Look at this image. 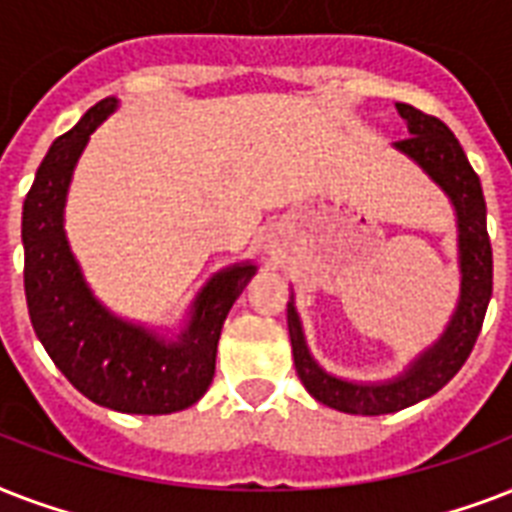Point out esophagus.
<instances>
[{
	"label": "esophagus",
	"instance_id": "esophagus-1",
	"mask_svg": "<svg viewBox=\"0 0 512 512\" xmlns=\"http://www.w3.org/2000/svg\"><path fill=\"white\" fill-rule=\"evenodd\" d=\"M265 252H268V255H276V244H273L271 239L265 241Z\"/></svg>",
	"mask_w": 512,
	"mask_h": 512
}]
</instances>
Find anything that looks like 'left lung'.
Wrapping results in <instances>:
<instances>
[{
	"instance_id": "left-lung-1",
	"label": "left lung",
	"mask_w": 512,
	"mask_h": 512,
	"mask_svg": "<svg viewBox=\"0 0 512 512\" xmlns=\"http://www.w3.org/2000/svg\"><path fill=\"white\" fill-rule=\"evenodd\" d=\"M412 138L393 143L398 154L417 164L430 183H436L449 199L457 220V265H460V297L452 319L436 342L420 350L404 372L380 382L345 380L327 372L313 358L305 340L303 321L295 308V292L287 303V327L292 340L295 369L305 390L329 409L345 414L401 412L430 398L444 388L468 361L476 345L486 308L492 300V241L486 233V201L481 180L470 167L460 140L436 116L417 111L414 106L396 103Z\"/></svg>"
}]
</instances>
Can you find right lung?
<instances>
[{
	"instance_id": "1",
	"label": "right lung",
	"mask_w": 512,
	"mask_h": 512,
	"mask_svg": "<svg viewBox=\"0 0 512 512\" xmlns=\"http://www.w3.org/2000/svg\"><path fill=\"white\" fill-rule=\"evenodd\" d=\"M116 108V98L95 103L36 170L20 223L28 316L55 366L90 401L124 414L183 412L207 393L223 321L257 265L244 260L217 271L196 292L175 335L122 319L100 303L68 244L66 199L90 135Z\"/></svg>"
}]
</instances>
